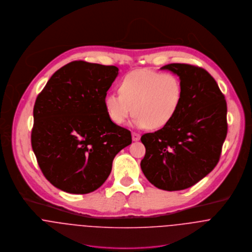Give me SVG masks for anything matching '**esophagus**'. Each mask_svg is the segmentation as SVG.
I'll return each mask as SVG.
<instances>
[{"label": "esophagus", "mask_w": 252, "mask_h": 252, "mask_svg": "<svg viewBox=\"0 0 252 252\" xmlns=\"http://www.w3.org/2000/svg\"><path fill=\"white\" fill-rule=\"evenodd\" d=\"M132 140L133 141H139L140 140V134L137 132H132Z\"/></svg>", "instance_id": "obj_1"}]
</instances>
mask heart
<instances>
[{
  "instance_id": "b5f03b06",
  "label": "heart",
  "mask_w": 252,
  "mask_h": 252,
  "mask_svg": "<svg viewBox=\"0 0 252 252\" xmlns=\"http://www.w3.org/2000/svg\"><path fill=\"white\" fill-rule=\"evenodd\" d=\"M120 94H109L104 106L116 125L124 124L132 114L138 127H164L182 108L185 89L175 73L151 69L133 70L120 82Z\"/></svg>"
}]
</instances>
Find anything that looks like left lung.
I'll list each match as a JSON object with an SVG mask.
<instances>
[{"label": "left lung", "instance_id": "left-lung-1", "mask_svg": "<svg viewBox=\"0 0 252 252\" xmlns=\"http://www.w3.org/2000/svg\"><path fill=\"white\" fill-rule=\"evenodd\" d=\"M183 81L182 108L161 129L142 135L141 169L156 188L167 191L194 186L217 166L227 135V104L213 76L188 63L161 67Z\"/></svg>", "mask_w": 252, "mask_h": 252}]
</instances>
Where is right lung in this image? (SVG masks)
Segmentation results:
<instances>
[{"instance_id":"obj_1","label":"right lung","mask_w":252,"mask_h":252,"mask_svg":"<svg viewBox=\"0 0 252 252\" xmlns=\"http://www.w3.org/2000/svg\"><path fill=\"white\" fill-rule=\"evenodd\" d=\"M115 65L71 62L51 76L35 99L31 142L38 166L57 189L87 194L100 188L131 133L109 119L104 98Z\"/></svg>"}]
</instances>
